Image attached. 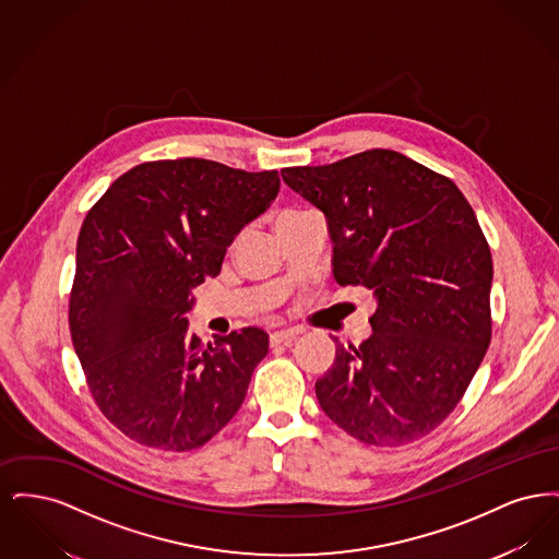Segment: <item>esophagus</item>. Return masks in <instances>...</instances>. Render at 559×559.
<instances>
[{"instance_id": "esophagus-1", "label": "esophagus", "mask_w": 559, "mask_h": 559, "mask_svg": "<svg viewBox=\"0 0 559 559\" xmlns=\"http://www.w3.org/2000/svg\"><path fill=\"white\" fill-rule=\"evenodd\" d=\"M297 335H299V331H297V329H283V331H274V333L270 335V344H272V346H278V344H289V342H293Z\"/></svg>"}]
</instances>
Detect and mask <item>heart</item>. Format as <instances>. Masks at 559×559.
Segmentation results:
<instances>
[{
    "label": "heart",
    "instance_id": "heart-1",
    "mask_svg": "<svg viewBox=\"0 0 559 559\" xmlns=\"http://www.w3.org/2000/svg\"><path fill=\"white\" fill-rule=\"evenodd\" d=\"M293 213H299V210H289V212L281 213V217H283V215H293Z\"/></svg>",
    "mask_w": 559,
    "mask_h": 559
}]
</instances>
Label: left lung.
<instances>
[{
    "instance_id": "left-lung-1",
    "label": "left lung",
    "mask_w": 559,
    "mask_h": 559,
    "mask_svg": "<svg viewBox=\"0 0 559 559\" xmlns=\"http://www.w3.org/2000/svg\"><path fill=\"white\" fill-rule=\"evenodd\" d=\"M281 174L324 213L335 281L377 297L369 340H333L320 408L371 447L424 438L461 402L492 337V255L476 213L451 178L388 148Z\"/></svg>"
}]
</instances>
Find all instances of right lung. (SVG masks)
<instances>
[{
	"label": "right lung",
	"mask_w": 559,
	"mask_h": 559,
	"mask_svg": "<svg viewBox=\"0 0 559 559\" xmlns=\"http://www.w3.org/2000/svg\"><path fill=\"white\" fill-rule=\"evenodd\" d=\"M276 169L146 160L81 224L69 326L90 394L142 447L192 451L240 408L267 354L262 329L210 344L188 333L192 289L217 276L240 228L278 194Z\"/></svg>",
	"instance_id": "1"
}]
</instances>
